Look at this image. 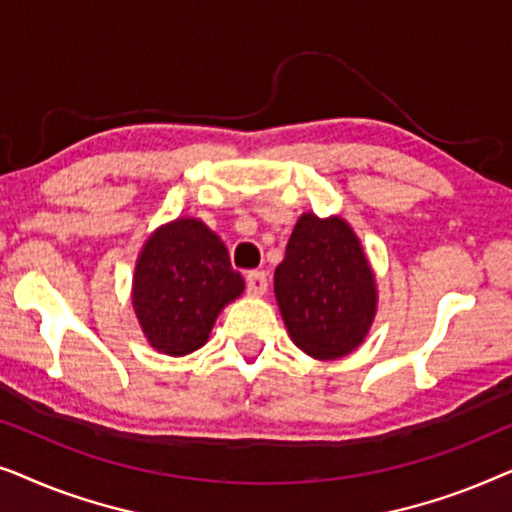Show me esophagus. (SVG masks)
I'll return each instance as SVG.
<instances>
[{"label": "esophagus", "instance_id": "esophagus-1", "mask_svg": "<svg viewBox=\"0 0 512 512\" xmlns=\"http://www.w3.org/2000/svg\"><path fill=\"white\" fill-rule=\"evenodd\" d=\"M247 291L251 296H263V293L268 291V275L261 270L247 272Z\"/></svg>", "mask_w": 512, "mask_h": 512}]
</instances>
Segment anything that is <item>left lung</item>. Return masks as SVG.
I'll list each match as a JSON object with an SVG mask.
<instances>
[{"label":"left lung","mask_w":512,"mask_h":512,"mask_svg":"<svg viewBox=\"0 0 512 512\" xmlns=\"http://www.w3.org/2000/svg\"><path fill=\"white\" fill-rule=\"evenodd\" d=\"M275 298L291 340L314 359H340L361 345L375 319L377 286L345 219L300 216L275 270Z\"/></svg>","instance_id":"8db88e82"}]
</instances>
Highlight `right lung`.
Instances as JSON below:
<instances>
[{
	"label": "right lung",
	"instance_id": "right-lung-1",
	"mask_svg": "<svg viewBox=\"0 0 512 512\" xmlns=\"http://www.w3.org/2000/svg\"><path fill=\"white\" fill-rule=\"evenodd\" d=\"M242 291L244 279L219 235L200 219H177L146 240L132 307L153 349L184 356L205 345L219 312Z\"/></svg>",
	"mask_w": 512,
	"mask_h": 512
}]
</instances>
